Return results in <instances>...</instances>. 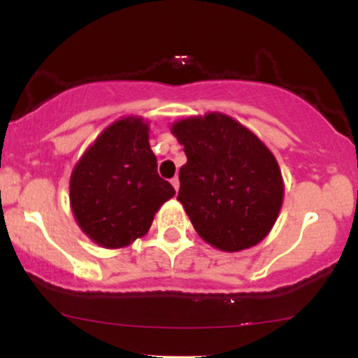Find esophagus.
I'll return each mask as SVG.
<instances>
[{
	"instance_id": "1",
	"label": "esophagus",
	"mask_w": 358,
	"mask_h": 358,
	"mask_svg": "<svg viewBox=\"0 0 358 358\" xmlns=\"http://www.w3.org/2000/svg\"><path fill=\"white\" fill-rule=\"evenodd\" d=\"M170 182H171V185H173V188H175V190L178 192V188H180V180H178V176H175V178H171Z\"/></svg>"
}]
</instances>
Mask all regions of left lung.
Returning a JSON list of instances; mask_svg holds the SVG:
<instances>
[{
	"label": "left lung",
	"instance_id": "obj_1",
	"mask_svg": "<svg viewBox=\"0 0 358 358\" xmlns=\"http://www.w3.org/2000/svg\"><path fill=\"white\" fill-rule=\"evenodd\" d=\"M187 155L176 200L196 234L224 252H239L264 239L285 196L281 170L252 131L222 113L171 124Z\"/></svg>",
	"mask_w": 358,
	"mask_h": 358
}]
</instances>
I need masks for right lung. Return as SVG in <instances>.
<instances>
[{
  "mask_svg": "<svg viewBox=\"0 0 358 358\" xmlns=\"http://www.w3.org/2000/svg\"><path fill=\"white\" fill-rule=\"evenodd\" d=\"M156 166L143 117H121L106 127L71 175V207L80 231L106 249L145 236L155 213L175 195Z\"/></svg>",
  "mask_w": 358,
  "mask_h": 358,
  "instance_id": "obj_1",
  "label": "right lung"
}]
</instances>
